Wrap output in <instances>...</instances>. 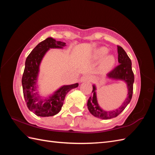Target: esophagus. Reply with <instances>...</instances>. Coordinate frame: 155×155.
Listing matches in <instances>:
<instances>
[{"label":"esophagus","instance_id":"1","mask_svg":"<svg viewBox=\"0 0 155 155\" xmlns=\"http://www.w3.org/2000/svg\"><path fill=\"white\" fill-rule=\"evenodd\" d=\"M92 80V77L89 75H85L81 78V83H84V82H90Z\"/></svg>","mask_w":155,"mask_h":155}]
</instances>
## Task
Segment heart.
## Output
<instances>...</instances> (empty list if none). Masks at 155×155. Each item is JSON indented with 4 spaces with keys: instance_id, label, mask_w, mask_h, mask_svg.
Segmentation results:
<instances>
[{
    "instance_id": "heart-1",
    "label": "heart",
    "mask_w": 155,
    "mask_h": 155,
    "mask_svg": "<svg viewBox=\"0 0 155 155\" xmlns=\"http://www.w3.org/2000/svg\"><path fill=\"white\" fill-rule=\"evenodd\" d=\"M108 49L107 48H101L100 49H98L97 52V58H103L104 57H106L108 54ZM115 62L114 58L113 57V56H108L106 58L104 59L103 62V67L104 68H108L113 67Z\"/></svg>"
}]
</instances>
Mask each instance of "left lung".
Wrapping results in <instances>:
<instances>
[{
    "mask_svg": "<svg viewBox=\"0 0 155 155\" xmlns=\"http://www.w3.org/2000/svg\"><path fill=\"white\" fill-rule=\"evenodd\" d=\"M118 50V65L114 67L113 70L108 72L107 76L110 78L117 80H122L126 82L128 88V97L121 107L118 109L112 111H105L98 106L97 99L96 87L94 85L93 86L92 95L88 100L87 106L88 110L95 117L101 118V119H110L117 117L123 112L127 107L128 103L131 101L133 93V83L134 76L132 70V63L130 58L124 51V49L120 46H117Z\"/></svg>",
    "mask_w": 155,
    "mask_h": 155,
    "instance_id": "8db88e82",
    "label": "left lung"
}]
</instances>
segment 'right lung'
<instances>
[{
  "mask_svg": "<svg viewBox=\"0 0 155 155\" xmlns=\"http://www.w3.org/2000/svg\"><path fill=\"white\" fill-rule=\"evenodd\" d=\"M65 46V42L57 41L51 37L47 38L36 46L26 59L22 77L23 94L28 109L37 116L51 117L58 113L63 105L66 94L72 88L78 86V83L64 85L45 100L42 99L35 92L39 65L44 55L49 48H61Z\"/></svg>",
  "mask_w": 155,
  "mask_h": 155,
  "instance_id": "add662e5",
  "label": "right lung"
}]
</instances>
